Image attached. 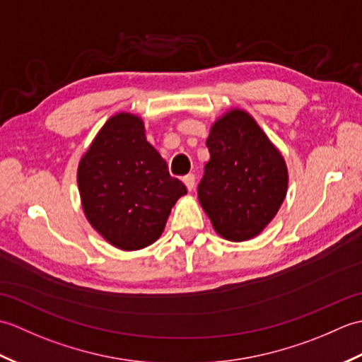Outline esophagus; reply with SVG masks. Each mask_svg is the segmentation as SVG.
Returning <instances> with one entry per match:
<instances>
[{"instance_id": "obj_1", "label": "esophagus", "mask_w": 362, "mask_h": 362, "mask_svg": "<svg viewBox=\"0 0 362 362\" xmlns=\"http://www.w3.org/2000/svg\"><path fill=\"white\" fill-rule=\"evenodd\" d=\"M183 182H185V185H187V188L191 191L194 188V185H196V177H194V174H188V175H185L183 177Z\"/></svg>"}]
</instances>
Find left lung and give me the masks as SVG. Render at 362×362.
<instances>
[{
	"label": "left lung",
	"instance_id": "obj_1",
	"mask_svg": "<svg viewBox=\"0 0 362 362\" xmlns=\"http://www.w3.org/2000/svg\"><path fill=\"white\" fill-rule=\"evenodd\" d=\"M206 148L210 161L197 187L199 202L221 236L250 240L274 219L286 196L281 153L243 110L214 122Z\"/></svg>",
	"mask_w": 362,
	"mask_h": 362
}]
</instances>
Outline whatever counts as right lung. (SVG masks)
Masks as SVG:
<instances>
[{
	"label": "right lung",
	"instance_id": "obj_1",
	"mask_svg": "<svg viewBox=\"0 0 362 362\" xmlns=\"http://www.w3.org/2000/svg\"><path fill=\"white\" fill-rule=\"evenodd\" d=\"M88 222L115 247L138 250L157 241L187 187L146 141L143 121L118 113L105 122L78 169Z\"/></svg>",
	"mask_w": 362,
	"mask_h": 362
}]
</instances>
